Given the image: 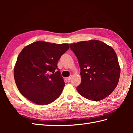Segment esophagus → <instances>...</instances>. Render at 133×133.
Segmentation results:
<instances>
[{
	"mask_svg": "<svg viewBox=\"0 0 133 133\" xmlns=\"http://www.w3.org/2000/svg\"><path fill=\"white\" fill-rule=\"evenodd\" d=\"M71 76H71V75H70V76H69V77H67V78H66V79H67L68 80H70V79H71Z\"/></svg>",
	"mask_w": 133,
	"mask_h": 133,
	"instance_id": "obj_1",
	"label": "esophagus"
}]
</instances>
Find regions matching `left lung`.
I'll return each mask as SVG.
<instances>
[{"instance_id":"obj_1","label":"left lung","mask_w":133,"mask_h":133,"mask_svg":"<svg viewBox=\"0 0 133 133\" xmlns=\"http://www.w3.org/2000/svg\"><path fill=\"white\" fill-rule=\"evenodd\" d=\"M79 61L81 84L79 93L92 101H99L109 95L117 86L120 69L112 48L97 40L70 44Z\"/></svg>"}]
</instances>
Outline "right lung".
I'll use <instances>...</instances> for the list:
<instances>
[{"label": "right lung", "instance_id": "right-lung-1", "mask_svg": "<svg viewBox=\"0 0 133 133\" xmlns=\"http://www.w3.org/2000/svg\"><path fill=\"white\" fill-rule=\"evenodd\" d=\"M68 44L38 41L25 46L18 55L14 79L21 93L38 105H47L61 95L65 86L57 64L69 49Z\"/></svg>", "mask_w": 133, "mask_h": 133}]
</instances>
